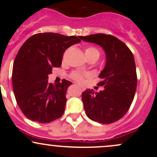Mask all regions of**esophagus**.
<instances>
[{
  "label": "esophagus",
  "instance_id": "34e87169",
  "mask_svg": "<svg viewBox=\"0 0 157 157\" xmlns=\"http://www.w3.org/2000/svg\"><path fill=\"white\" fill-rule=\"evenodd\" d=\"M80 89L82 90V91H84V90H85L84 88H83V87H82V86H81V87H80Z\"/></svg>",
  "mask_w": 157,
  "mask_h": 157
}]
</instances>
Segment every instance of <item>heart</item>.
I'll list each match as a JSON object with an SVG mask.
<instances>
[{"instance_id": "b5f03b06", "label": "heart", "mask_w": 157, "mask_h": 157, "mask_svg": "<svg viewBox=\"0 0 157 157\" xmlns=\"http://www.w3.org/2000/svg\"><path fill=\"white\" fill-rule=\"evenodd\" d=\"M85 53H86V57L89 58V57H96L97 58L100 57V51L97 49V48L94 47V46H89L86 48L85 50ZM88 77L87 75H81V74L76 72V71H74V72L70 74V77L71 79H73L74 80L77 81L79 82H82L84 81L85 77Z\"/></svg>"}]
</instances>
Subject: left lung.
I'll return each instance as SVG.
<instances>
[{
  "instance_id": "obj_1",
  "label": "left lung",
  "mask_w": 157,
  "mask_h": 157,
  "mask_svg": "<svg viewBox=\"0 0 157 157\" xmlns=\"http://www.w3.org/2000/svg\"><path fill=\"white\" fill-rule=\"evenodd\" d=\"M79 37L98 44L106 55L105 66L99 76L102 80L97 83L105 89L96 93L87 89L82 93L86 115L100 123L117 122L128 111L136 92L137 76L134 55L113 35L100 33Z\"/></svg>"
}]
</instances>
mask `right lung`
Returning a JSON list of instances; mask_svg holds the SVG:
<instances>
[{"instance_id":"1","label":"right lung","mask_w":157,"mask_h":157,"mask_svg":"<svg viewBox=\"0 0 157 157\" xmlns=\"http://www.w3.org/2000/svg\"><path fill=\"white\" fill-rule=\"evenodd\" d=\"M80 41L76 36L46 32L32 35L20 48L12 68V87L27 118L48 123L63 114L66 91L71 82L62 80L53 86L48 82V75L53 68L60 67L65 51Z\"/></svg>"}]
</instances>
